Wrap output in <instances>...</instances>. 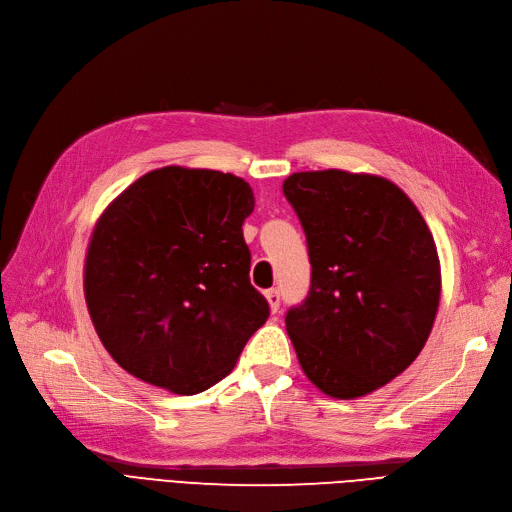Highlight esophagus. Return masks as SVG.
Masks as SVG:
<instances>
[{"mask_svg":"<svg viewBox=\"0 0 512 512\" xmlns=\"http://www.w3.org/2000/svg\"><path fill=\"white\" fill-rule=\"evenodd\" d=\"M266 300L270 304V310L276 315L278 308H280V293H278V289H268L266 291Z\"/></svg>","mask_w":512,"mask_h":512,"instance_id":"esophagus-1","label":"esophagus"}]
</instances>
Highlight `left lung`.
<instances>
[{
	"label": "left lung",
	"instance_id": "1",
	"mask_svg": "<svg viewBox=\"0 0 512 512\" xmlns=\"http://www.w3.org/2000/svg\"><path fill=\"white\" fill-rule=\"evenodd\" d=\"M310 259V289L285 325L306 376L361 398L402 374L432 332L440 261L417 206L389 180L342 170L283 183Z\"/></svg>",
	"mask_w": 512,
	"mask_h": 512
}]
</instances>
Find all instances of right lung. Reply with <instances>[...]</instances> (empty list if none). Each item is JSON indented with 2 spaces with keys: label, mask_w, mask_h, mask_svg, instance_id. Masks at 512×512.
<instances>
[{
  "label": "right lung",
  "mask_w": 512,
  "mask_h": 512,
  "mask_svg": "<svg viewBox=\"0 0 512 512\" xmlns=\"http://www.w3.org/2000/svg\"><path fill=\"white\" fill-rule=\"evenodd\" d=\"M253 208L242 178L178 166L144 174L106 208L87 251L85 298L123 370L180 395L232 372L270 317L242 236Z\"/></svg>",
  "instance_id": "1"
}]
</instances>
